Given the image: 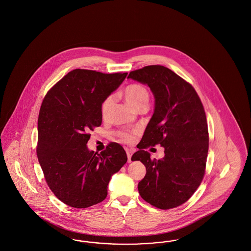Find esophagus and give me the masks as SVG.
Listing matches in <instances>:
<instances>
[{"label": "esophagus", "mask_w": 251, "mask_h": 251, "mask_svg": "<svg viewBox=\"0 0 251 251\" xmlns=\"http://www.w3.org/2000/svg\"><path fill=\"white\" fill-rule=\"evenodd\" d=\"M126 154H127V159H128V162H131V157H132V154L134 153V150L132 149H126Z\"/></svg>", "instance_id": "34e87169"}]
</instances>
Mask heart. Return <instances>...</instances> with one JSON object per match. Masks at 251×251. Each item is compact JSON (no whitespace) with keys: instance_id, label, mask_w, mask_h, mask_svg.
I'll use <instances>...</instances> for the list:
<instances>
[{"instance_id":"1","label":"heart","mask_w":251,"mask_h":251,"mask_svg":"<svg viewBox=\"0 0 251 251\" xmlns=\"http://www.w3.org/2000/svg\"><path fill=\"white\" fill-rule=\"evenodd\" d=\"M124 98L126 103L131 108L137 109L143 105H148L149 103V93L147 89L140 84H131L125 89ZM112 105V98H106L101 106V114L105 118ZM121 139L126 142H131L134 140L133 135L127 133H120Z\"/></svg>"}]
</instances>
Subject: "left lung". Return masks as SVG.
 I'll return each mask as SVG.
<instances>
[{
  "label": "left lung",
  "mask_w": 251,
  "mask_h": 251,
  "mask_svg": "<svg viewBox=\"0 0 251 251\" xmlns=\"http://www.w3.org/2000/svg\"><path fill=\"white\" fill-rule=\"evenodd\" d=\"M127 78L147 85L154 98L142 146L131 158L146 167L139 193L154 207H177L194 194L204 175L209 138L203 106L194 88L165 66H145ZM155 144L165 149L159 161L142 150Z\"/></svg>",
  "instance_id": "obj_1"
}]
</instances>
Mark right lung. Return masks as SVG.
Segmentation results:
<instances>
[{
  "label": "right lung",
  "mask_w": 251,
  "mask_h": 251,
  "mask_svg": "<svg viewBox=\"0 0 251 251\" xmlns=\"http://www.w3.org/2000/svg\"><path fill=\"white\" fill-rule=\"evenodd\" d=\"M126 76L75 69L44 98L37 125L38 161L55 196L71 207L104 201L111 176L127 161L118 143H110L100 153L87 147L88 132L102 123L104 100Z\"/></svg>",
  "instance_id": "right-lung-1"
}]
</instances>
